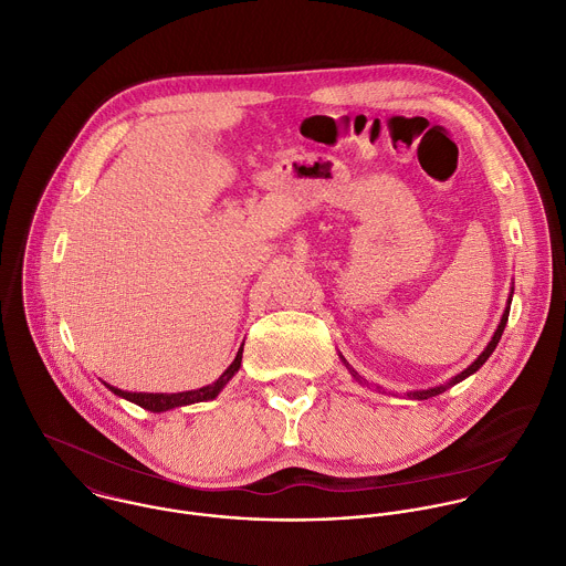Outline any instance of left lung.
Segmentation results:
<instances>
[{"mask_svg":"<svg viewBox=\"0 0 566 566\" xmlns=\"http://www.w3.org/2000/svg\"><path fill=\"white\" fill-rule=\"evenodd\" d=\"M509 303H511V298H509ZM506 318H509V307L504 310V314H502V321H500V325H497V329H495V334H493V338H491V343L486 345V349L464 369V371H460L455 378H451L447 385H440V387H433V389H427V391H413V394H409V396H413V398H418V400H424V398H429V396H438V394H442V391H447L449 387H453L455 382H460V380H464L467 376H471L473 371H478L482 365H484V360L493 354V349H495V345L500 343V336H502V332H504V325H506ZM356 376V374H354Z\"/></svg>","mask_w":566,"mask_h":566,"instance_id":"left-lung-1","label":"left lung"}]
</instances>
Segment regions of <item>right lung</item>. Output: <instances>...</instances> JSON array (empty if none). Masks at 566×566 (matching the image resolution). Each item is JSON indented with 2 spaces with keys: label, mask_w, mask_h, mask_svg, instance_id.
Wrapping results in <instances>:
<instances>
[{
  "label": "right lung",
  "mask_w": 566,
  "mask_h": 566,
  "mask_svg": "<svg viewBox=\"0 0 566 566\" xmlns=\"http://www.w3.org/2000/svg\"><path fill=\"white\" fill-rule=\"evenodd\" d=\"M241 358H243V347L239 349L234 363L221 374V378L208 387H201V389H195V391H181V394H133V391H122L117 387H111V391H115L117 396L126 398V400H133L137 402L139 407L144 409H150V411H166V409H172V407H184V405H192V402H201V400H212L219 396V391L226 387V382L239 371L241 367Z\"/></svg>",
  "instance_id": "1"
}]
</instances>
